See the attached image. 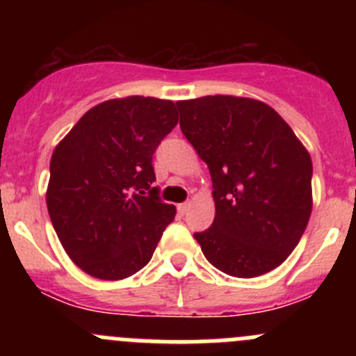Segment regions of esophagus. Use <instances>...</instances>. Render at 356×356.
Wrapping results in <instances>:
<instances>
[{"label":"esophagus","instance_id":"obj_1","mask_svg":"<svg viewBox=\"0 0 356 356\" xmlns=\"http://www.w3.org/2000/svg\"><path fill=\"white\" fill-rule=\"evenodd\" d=\"M189 207H191V203H181V204H177V210H179V213L181 215H184V213H188V210H189Z\"/></svg>","mask_w":356,"mask_h":356}]
</instances>
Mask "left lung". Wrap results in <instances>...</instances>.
<instances>
[{"label":"left lung","mask_w":356,"mask_h":356,"mask_svg":"<svg viewBox=\"0 0 356 356\" xmlns=\"http://www.w3.org/2000/svg\"><path fill=\"white\" fill-rule=\"evenodd\" d=\"M181 131L208 165L215 218L195 239L213 267L258 277L289 257L312 213V158L264 102L215 95L177 102Z\"/></svg>","instance_id":"8db88e82"}]
</instances>
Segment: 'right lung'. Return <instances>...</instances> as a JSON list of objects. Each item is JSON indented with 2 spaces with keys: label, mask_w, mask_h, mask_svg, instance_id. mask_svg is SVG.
Here are the masks:
<instances>
[{
  "label": "right lung",
  "mask_w": 356,
  "mask_h": 356,
  "mask_svg": "<svg viewBox=\"0 0 356 356\" xmlns=\"http://www.w3.org/2000/svg\"><path fill=\"white\" fill-rule=\"evenodd\" d=\"M177 120L170 99H108L56 145L46 204L63 250L86 274L120 281L152 260L175 217L153 188V153Z\"/></svg>",
  "instance_id": "add662e5"
}]
</instances>
